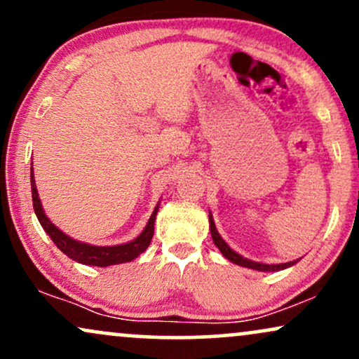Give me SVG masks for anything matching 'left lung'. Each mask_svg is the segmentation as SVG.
I'll return each mask as SVG.
<instances>
[{"mask_svg": "<svg viewBox=\"0 0 359 359\" xmlns=\"http://www.w3.org/2000/svg\"><path fill=\"white\" fill-rule=\"evenodd\" d=\"M209 229H211V236H212L214 245L219 248L221 253L224 255V258H228L229 262L236 263V265H240V266H246V269H253V270H258V271H278V270L288 269V266H292V265H295V263H297V259H294V262L278 263V265H265V263H257V262H251V259H248V258H243L241 255H238L236 251H233L228 245H226V241L222 240L221 234L217 233L216 224H214V219H212L211 214H209Z\"/></svg>", "mask_w": 359, "mask_h": 359, "instance_id": "left-lung-1", "label": "left lung"}]
</instances>
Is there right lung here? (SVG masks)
<instances>
[{"label":"right lung","instance_id":"obj_1","mask_svg":"<svg viewBox=\"0 0 359 359\" xmlns=\"http://www.w3.org/2000/svg\"><path fill=\"white\" fill-rule=\"evenodd\" d=\"M32 201H34V209L36 217H39L40 224L45 229V233L52 238V241L55 243V246L62 253L67 255L69 258H72L74 262L84 263V265H93V266H109V265H118V263H126L131 262L142 255L143 251L148 248L151 238H154V229H155V217L158 212V204L151 212L150 219H148L145 229L138 238H135L133 241L125 243V245L118 246H93L88 243H81L69 238L67 234H64L57 228L55 224H52L50 219L45 216L42 203L39 199V192H36V185L34 179V167H32Z\"/></svg>","mask_w":359,"mask_h":359}]
</instances>
